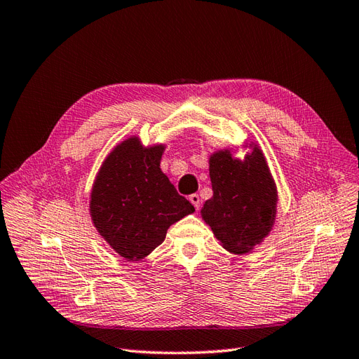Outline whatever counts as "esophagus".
I'll return each mask as SVG.
<instances>
[{"label":"esophagus","instance_id":"esophagus-1","mask_svg":"<svg viewBox=\"0 0 359 359\" xmlns=\"http://www.w3.org/2000/svg\"><path fill=\"white\" fill-rule=\"evenodd\" d=\"M189 201L192 205H194V208L198 210L200 209V205H201V200H200V196L198 194H191L189 196Z\"/></svg>","mask_w":359,"mask_h":359}]
</instances>
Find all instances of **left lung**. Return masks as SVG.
Listing matches in <instances>:
<instances>
[{
    "label": "left lung",
    "instance_id": "8db88e82",
    "mask_svg": "<svg viewBox=\"0 0 359 359\" xmlns=\"http://www.w3.org/2000/svg\"><path fill=\"white\" fill-rule=\"evenodd\" d=\"M209 176L214 196L205 201L201 218L227 252H252L270 233L278 205V189L262 150L253 144L243 161L231 150L215 151L209 158Z\"/></svg>",
    "mask_w": 359,
    "mask_h": 359
}]
</instances>
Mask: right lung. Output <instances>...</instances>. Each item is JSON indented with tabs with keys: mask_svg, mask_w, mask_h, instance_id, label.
Instances as JSON below:
<instances>
[{
	"mask_svg": "<svg viewBox=\"0 0 359 359\" xmlns=\"http://www.w3.org/2000/svg\"><path fill=\"white\" fill-rule=\"evenodd\" d=\"M163 150L162 144L142 147L128 137L109 153L90 191L92 223L128 261L149 256L171 224L196 210L162 172Z\"/></svg>",
	"mask_w": 359,
	"mask_h": 359,
	"instance_id": "1",
	"label": "right lung"
}]
</instances>
